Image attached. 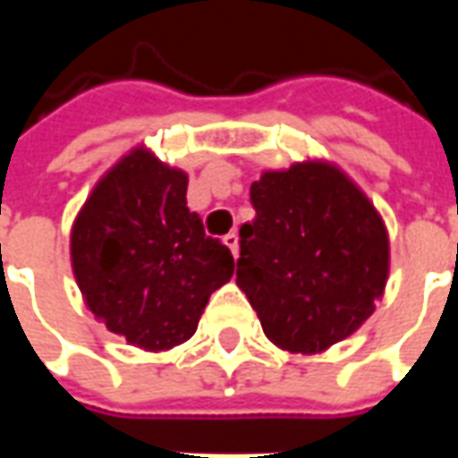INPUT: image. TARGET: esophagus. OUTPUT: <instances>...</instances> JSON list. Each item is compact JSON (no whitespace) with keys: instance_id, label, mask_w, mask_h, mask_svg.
<instances>
[{"instance_id":"34e87169","label":"esophagus","mask_w":458,"mask_h":458,"mask_svg":"<svg viewBox=\"0 0 458 458\" xmlns=\"http://www.w3.org/2000/svg\"><path fill=\"white\" fill-rule=\"evenodd\" d=\"M223 242H225V245L230 248L233 258H238V233H228V235L223 238Z\"/></svg>"}]
</instances>
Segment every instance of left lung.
Wrapping results in <instances>:
<instances>
[{
  "mask_svg": "<svg viewBox=\"0 0 458 458\" xmlns=\"http://www.w3.org/2000/svg\"><path fill=\"white\" fill-rule=\"evenodd\" d=\"M250 200L258 216L240 228L238 287L265 336L289 353L351 336L387 279V233L373 203L321 161L265 171Z\"/></svg>",
  "mask_w": 458,
  "mask_h": 458,
  "instance_id": "obj_1",
  "label": "left lung"
}]
</instances>
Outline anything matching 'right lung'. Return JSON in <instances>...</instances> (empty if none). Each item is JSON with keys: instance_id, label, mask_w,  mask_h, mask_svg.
Returning a JSON list of instances; mask_svg holds the SVG:
<instances>
[{"instance_id": "1", "label": "right lung", "mask_w": 458, "mask_h": 458, "mask_svg": "<svg viewBox=\"0 0 458 458\" xmlns=\"http://www.w3.org/2000/svg\"><path fill=\"white\" fill-rule=\"evenodd\" d=\"M186 186L183 171L137 147L100 179L71 233L88 309L144 351L189 341L235 269L230 250L186 206Z\"/></svg>"}]
</instances>
